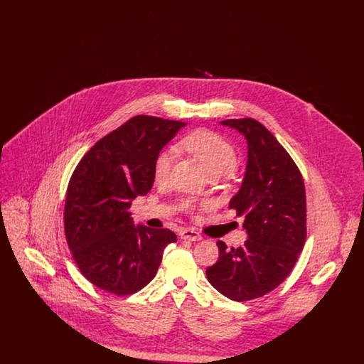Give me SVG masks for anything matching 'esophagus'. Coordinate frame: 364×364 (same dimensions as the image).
Listing matches in <instances>:
<instances>
[{"label":"esophagus","mask_w":364,"mask_h":364,"mask_svg":"<svg viewBox=\"0 0 364 364\" xmlns=\"http://www.w3.org/2000/svg\"><path fill=\"white\" fill-rule=\"evenodd\" d=\"M180 236H181V239L190 240V242H199V240H202V236L196 230H192V229L181 230Z\"/></svg>","instance_id":"esophagus-1"}]
</instances>
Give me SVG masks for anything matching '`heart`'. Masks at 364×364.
I'll return each mask as SVG.
<instances>
[{"instance_id":"obj_1","label":"heart","mask_w":364,"mask_h":364,"mask_svg":"<svg viewBox=\"0 0 364 364\" xmlns=\"http://www.w3.org/2000/svg\"><path fill=\"white\" fill-rule=\"evenodd\" d=\"M181 146L195 156L206 173L218 177L229 173L237 165V153L228 139L208 129H199L183 139ZM176 154L172 149H164L154 161V178L156 183H165L173 168ZM184 208H191L190 202H184Z\"/></svg>"}]
</instances>
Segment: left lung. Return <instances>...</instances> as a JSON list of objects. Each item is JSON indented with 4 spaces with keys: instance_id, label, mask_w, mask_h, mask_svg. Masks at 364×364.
<instances>
[{
    "instance_id": "left-lung-1",
    "label": "left lung",
    "mask_w": 364,
    "mask_h": 364,
    "mask_svg": "<svg viewBox=\"0 0 364 364\" xmlns=\"http://www.w3.org/2000/svg\"><path fill=\"white\" fill-rule=\"evenodd\" d=\"M221 124L239 131L248 146L242 187L229 202L244 215L248 239L239 248L217 242L220 257L206 276L228 299L247 301L272 292L292 272L307 233L306 190L294 159L259 122Z\"/></svg>"
}]
</instances>
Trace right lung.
Wrapping results in <instances>:
<instances>
[{
    "label": "right lung",
    "instance_id": "add662e5",
    "mask_svg": "<svg viewBox=\"0 0 364 364\" xmlns=\"http://www.w3.org/2000/svg\"><path fill=\"white\" fill-rule=\"evenodd\" d=\"M186 122L135 116L100 139L72 173L64 229L80 273L97 288L125 296L153 278L164 250L177 240L169 229L134 225L129 208L154 183V161Z\"/></svg>",
    "mask_w": 364,
    "mask_h": 364
}]
</instances>
